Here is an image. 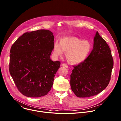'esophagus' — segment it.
<instances>
[{
	"instance_id": "esophagus-1",
	"label": "esophagus",
	"mask_w": 121,
	"mask_h": 121,
	"mask_svg": "<svg viewBox=\"0 0 121 121\" xmlns=\"http://www.w3.org/2000/svg\"><path fill=\"white\" fill-rule=\"evenodd\" d=\"M62 65L63 67H65V68H68V66L67 65V64H65V63H63Z\"/></svg>"
}]
</instances>
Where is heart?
Returning a JSON list of instances; mask_svg holds the SVG:
<instances>
[{
    "instance_id": "heart-1",
    "label": "heart",
    "mask_w": 121,
    "mask_h": 121,
    "mask_svg": "<svg viewBox=\"0 0 121 121\" xmlns=\"http://www.w3.org/2000/svg\"><path fill=\"white\" fill-rule=\"evenodd\" d=\"M92 49L91 44L87 40L77 37H65L60 40V44L56 42L54 44L53 52L57 56H62L64 52H67V59L72 64H78L84 61Z\"/></svg>"
}]
</instances>
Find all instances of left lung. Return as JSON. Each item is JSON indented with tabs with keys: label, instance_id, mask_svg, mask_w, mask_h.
Wrapping results in <instances>:
<instances>
[{
	"label": "left lung",
	"instance_id": "1",
	"mask_svg": "<svg viewBox=\"0 0 121 121\" xmlns=\"http://www.w3.org/2000/svg\"><path fill=\"white\" fill-rule=\"evenodd\" d=\"M113 64L108 45L97 31L90 55L83 62L73 66L70 75L72 91L81 98L99 94L109 83Z\"/></svg>",
	"mask_w": 121,
	"mask_h": 121
}]
</instances>
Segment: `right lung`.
<instances>
[{
    "label": "right lung",
    "instance_id": "obj_1",
    "mask_svg": "<svg viewBox=\"0 0 121 121\" xmlns=\"http://www.w3.org/2000/svg\"><path fill=\"white\" fill-rule=\"evenodd\" d=\"M53 47L54 36L47 30L26 32L12 46L10 73L23 95L40 97L50 91L61 64L50 58Z\"/></svg>",
    "mask_w": 121,
    "mask_h": 121
}]
</instances>
